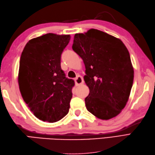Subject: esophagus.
Instances as JSON below:
<instances>
[{
  "mask_svg": "<svg viewBox=\"0 0 155 155\" xmlns=\"http://www.w3.org/2000/svg\"><path fill=\"white\" fill-rule=\"evenodd\" d=\"M75 83L77 85H81L82 84L84 83V80H83V78L81 77V76L78 75V77H77L75 78Z\"/></svg>",
  "mask_w": 155,
  "mask_h": 155,
  "instance_id": "esophagus-1",
  "label": "esophagus"
}]
</instances>
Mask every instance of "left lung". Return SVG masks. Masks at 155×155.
I'll use <instances>...</instances> for the list:
<instances>
[{
  "instance_id": "obj_1",
  "label": "left lung",
  "mask_w": 155,
  "mask_h": 155,
  "mask_svg": "<svg viewBox=\"0 0 155 155\" xmlns=\"http://www.w3.org/2000/svg\"><path fill=\"white\" fill-rule=\"evenodd\" d=\"M72 49L86 68L84 79L90 89L84 99L87 109L100 119L116 117L126 105L133 83L127 47L120 39L92 28L75 34Z\"/></svg>"
}]
</instances>
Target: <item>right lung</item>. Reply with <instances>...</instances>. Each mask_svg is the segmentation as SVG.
<instances>
[{"mask_svg": "<svg viewBox=\"0 0 155 155\" xmlns=\"http://www.w3.org/2000/svg\"><path fill=\"white\" fill-rule=\"evenodd\" d=\"M70 35L48 33L32 38L20 59L18 84L23 100L36 117L55 123L68 113L74 80L61 69V54Z\"/></svg>", "mask_w": 155, "mask_h": 155, "instance_id": "add662e5", "label": "right lung"}]
</instances>
